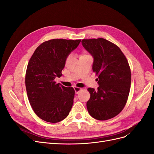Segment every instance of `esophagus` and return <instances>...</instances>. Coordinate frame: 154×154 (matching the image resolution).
<instances>
[{
  "instance_id": "esophagus-1",
  "label": "esophagus",
  "mask_w": 154,
  "mask_h": 154,
  "mask_svg": "<svg viewBox=\"0 0 154 154\" xmlns=\"http://www.w3.org/2000/svg\"><path fill=\"white\" fill-rule=\"evenodd\" d=\"M74 91H75L76 94H78V93L82 91L81 88H79V87H74Z\"/></svg>"
}]
</instances>
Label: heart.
<instances>
[{
	"label": "heart",
	"mask_w": 154,
	"mask_h": 154,
	"mask_svg": "<svg viewBox=\"0 0 154 154\" xmlns=\"http://www.w3.org/2000/svg\"><path fill=\"white\" fill-rule=\"evenodd\" d=\"M88 56H90L89 54H88L87 53H85V52H82V53L80 54V58H85V57H88ZM69 59V57H68L67 58H66V62H67L68 60Z\"/></svg>",
	"instance_id": "1"
}]
</instances>
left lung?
Listing matches in <instances>:
<instances>
[{"label":"left lung","mask_w":154,"mask_h":154,"mask_svg":"<svg viewBox=\"0 0 154 154\" xmlns=\"http://www.w3.org/2000/svg\"><path fill=\"white\" fill-rule=\"evenodd\" d=\"M84 48L94 58L93 72L98 76L97 90L88 88V113L97 120H107L119 114L127 103L131 84L128 60L118 46L106 39H83Z\"/></svg>","instance_id":"left-lung-1"}]
</instances>
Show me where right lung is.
Wrapping results in <instances>:
<instances>
[{"mask_svg": "<svg viewBox=\"0 0 154 154\" xmlns=\"http://www.w3.org/2000/svg\"><path fill=\"white\" fill-rule=\"evenodd\" d=\"M81 40L52 39L37 48L27 64L26 87L32 110L45 122L58 123L71 111L74 89L54 81L62 75L66 60Z\"/></svg>", "mask_w": 154, "mask_h": 154, "instance_id": "add662e5", "label": "right lung"}]
</instances>
